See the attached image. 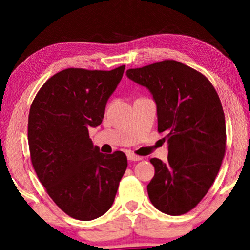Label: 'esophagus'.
Masks as SVG:
<instances>
[{"mask_svg":"<svg viewBox=\"0 0 250 250\" xmlns=\"http://www.w3.org/2000/svg\"><path fill=\"white\" fill-rule=\"evenodd\" d=\"M126 156H128L129 161H141L142 160V156L135 155L133 153H128V154H126Z\"/></svg>","mask_w":250,"mask_h":250,"instance_id":"esophagus-1","label":"esophagus"}]
</instances>
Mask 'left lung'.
I'll return each instance as SVG.
<instances>
[{"label": "left lung", "mask_w": 250, "mask_h": 250, "mask_svg": "<svg viewBox=\"0 0 250 250\" xmlns=\"http://www.w3.org/2000/svg\"><path fill=\"white\" fill-rule=\"evenodd\" d=\"M126 77L153 97L158 131L167 142V162L151 159L150 201L164 214L182 215L208 192L226 147L225 115L215 88L195 69L163 61L128 69Z\"/></svg>", "instance_id": "obj_1"}]
</instances>
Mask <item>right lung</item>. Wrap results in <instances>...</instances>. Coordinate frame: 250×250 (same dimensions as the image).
<instances>
[{
  "mask_svg": "<svg viewBox=\"0 0 250 250\" xmlns=\"http://www.w3.org/2000/svg\"><path fill=\"white\" fill-rule=\"evenodd\" d=\"M125 66L110 71L68 68L41 88L28 116V146L41 183L70 217L91 221L115 201L128 167L121 151L104 154L88 129L103 122Z\"/></svg>",
  "mask_w": 250,
  "mask_h": 250,
  "instance_id": "right-lung-1",
  "label": "right lung"
}]
</instances>
